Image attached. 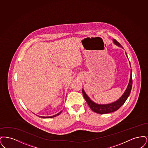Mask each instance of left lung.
<instances>
[{
    "mask_svg": "<svg viewBox=\"0 0 148 148\" xmlns=\"http://www.w3.org/2000/svg\"><path fill=\"white\" fill-rule=\"evenodd\" d=\"M113 42L114 43L119 47L120 48H122V46L120 45L119 42H118L115 39H113ZM126 54V56L127 58V53ZM130 63V62H129ZM131 67V65H130ZM132 83H133V80H132V71L131 69L130 71V77L129 79V82L127 85V89L125 90L124 92L123 93V94L121 95V97L119 99H118L116 101L110 103V104H97L96 103L94 102L93 101H92V100L90 99V98L88 96V95L85 93L84 89H82V92H83V97L84 98L87 104H88L89 106L90 107V108L92 109V110L95 113L100 114H107V113H112L116 111L117 110H118L120 108L123 106L124 103L125 102V101L127 100V99L129 97L131 90H132Z\"/></svg>",
    "mask_w": 148,
    "mask_h": 148,
    "instance_id": "obj_1",
    "label": "left lung"
}]
</instances>
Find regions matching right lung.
Returning a JSON list of instances; mask_svg holds the SVG:
<instances>
[{
  "instance_id": "1",
  "label": "right lung",
  "mask_w": 148,
  "mask_h": 148,
  "mask_svg": "<svg viewBox=\"0 0 148 148\" xmlns=\"http://www.w3.org/2000/svg\"><path fill=\"white\" fill-rule=\"evenodd\" d=\"M62 111L60 112L59 113H58L57 114H56V115H53V116H39L40 117V118H54V117H55V116H56L59 115L60 113H62ZM37 116H38V115H37Z\"/></svg>"
}]
</instances>
